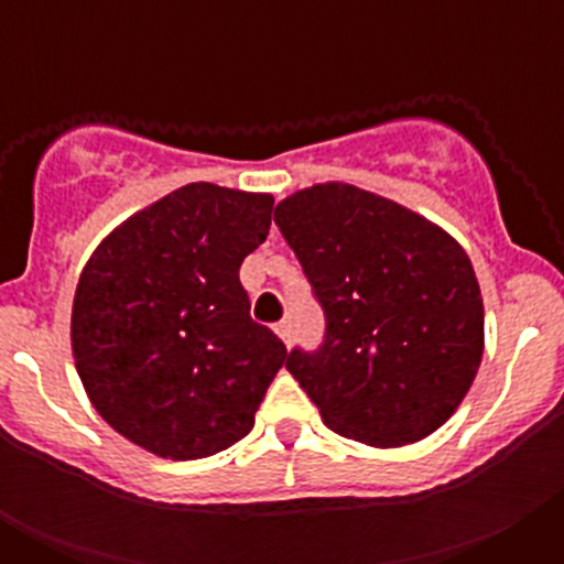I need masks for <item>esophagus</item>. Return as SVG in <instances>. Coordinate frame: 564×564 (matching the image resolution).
<instances>
[{
  "instance_id": "esophagus-1",
  "label": "esophagus",
  "mask_w": 564,
  "mask_h": 564,
  "mask_svg": "<svg viewBox=\"0 0 564 564\" xmlns=\"http://www.w3.org/2000/svg\"><path fill=\"white\" fill-rule=\"evenodd\" d=\"M273 330H276V336L282 338V341L288 344V347H291V341H293V330H291V322H279L276 327H273Z\"/></svg>"
}]
</instances>
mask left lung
<instances>
[{"mask_svg":"<svg viewBox=\"0 0 564 564\" xmlns=\"http://www.w3.org/2000/svg\"><path fill=\"white\" fill-rule=\"evenodd\" d=\"M279 231L325 311V341L285 367L338 435L392 449L455 415L482 358V296L457 239L350 183L279 203Z\"/></svg>","mask_w":564,"mask_h":564,"instance_id":"left-lung-1","label":"left lung"}]
</instances>
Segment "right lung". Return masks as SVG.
Listing matches in <instances>:
<instances>
[{
	"label": "right lung",
	"mask_w": 564,
	"mask_h": 564,
	"mask_svg": "<svg viewBox=\"0 0 564 564\" xmlns=\"http://www.w3.org/2000/svg\"><path fill=\"white\" fill-rule=\"evenodd\" d=\"M271 212V194L188 183L93 251L69 338L84 390L118 435L158 457L197 460L253 430L288 358L239 285Z\"/></svg>",
	"instance_id": "obj_1"
}]
</instances>
